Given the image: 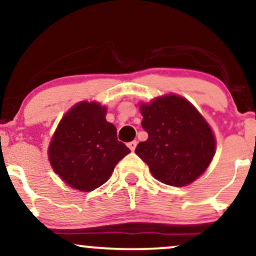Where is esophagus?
<instances>
[{"instance_id":"obj_1","label":"esophagus","mask_w":256,"mask_h":256,"mask_svg":"<svg viewBox=\"0 0 256 256\" xmlns=\"http://www.w3.org/2000/svg\"><path fill=\"white\" fill-rule=\"evenodd\" d=\"M128 146L131 149L132 152H134V149H136V146H137V142H136V140H132V142H128Z\"/></svg>"}]
</instances>
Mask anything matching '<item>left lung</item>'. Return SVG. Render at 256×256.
Segmentation results:
<instances>
[{
	"mask_svg": "<svg viewBox=\"0 0 256 256\" xmlns=\"http://www.w3.org/2000/svg\"><path fill=\"white\" fill-rule=\"evenodd\" d=\"M142 128L148 140L134 152L161 183L184 186L210 166L216 140L210 125L189 101L176 95L140 104Z\"/></svg>",
	"mask_w": 256,
	"mask_h": 256,
	"instance_id": "1",
	"label": "left lung"
}]
</instances>
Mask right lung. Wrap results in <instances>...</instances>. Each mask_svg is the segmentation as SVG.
<instances>
[{
    "label": "right lung",
    "mask_w": 256,
    "mask_h": 256,
    "mask_svg": "<svg viewBox=\"0 0 256 256\" xmlns=\"http://www.w3.org/2000/svg\"><path fill=\"white\" fill-rule=\"evenodd\" d=\"M106 107L96 102L76 104L58 124L49 146L55 173L70 186L92 192L108 180L114 167L130 149L106 120Z\"/></svg>",
    "instance_id": "right-lung-1"
}]
</instances>
